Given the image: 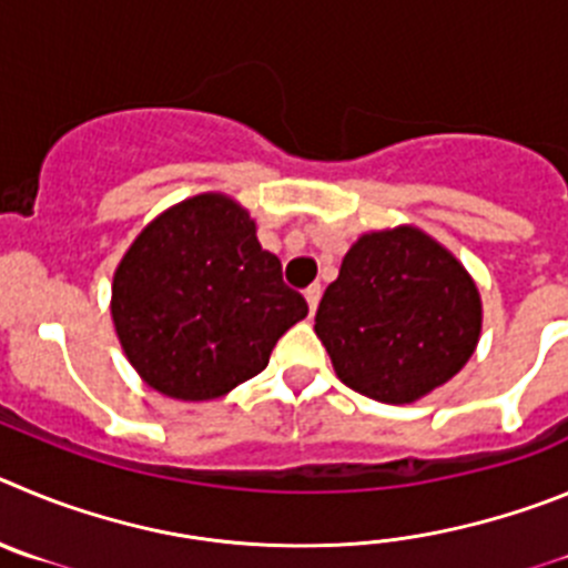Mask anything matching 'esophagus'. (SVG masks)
I'll return each instance as SVG.
<instances>
[{"label":"esophagus","mask_w":568,"mask_h":568,"mask_svg":"<svg viewBox=\"0 0 568 568\" xmlns=\"http://www.w3.org/2000/svg\"><path fill=\"white\" fill-rule=\"evenodd\" d=\"M320 296H322V285L320 283H314L311 288H305V303H308L311 314H314L316 305H320Z\"/></svg>","instance_id":"1"}]
</instances>
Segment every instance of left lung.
Masks as SVG:
<instances>
[{
	"label": "left lung",
	"instance_id": "1",
	"mask_svg": "<svg viewBox=\"0 0 568 568\" xmlns=\"http://www.w3.org/2000/svg\"><path fill=\"white\" fill-rule=\"evenodd\" d=\"M314 331L351 390L413 405L475 354L481 294L456 254L427 232L382 229L347 248Z\"/></svg>",
	"mask_w": 568,
	"mask_h": 568
}]
</instances>
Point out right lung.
<instances>
[{"mask_svg":"<svg viewBox=\"0 0 568 568\" xmlns=\"http://www.w3.org/2000/svg\"><path fill=\"white\" fill-rule=\"evenodd\" d=\"M110 314L152 390L209 402L257 376L308 305L260 246L252 214L223 192H203L132 240L112 274Z\"/></svg>","mask_w":568,"mask_h":568,"instance_id":"add662e5","label":"right lung"}]
</instances>
